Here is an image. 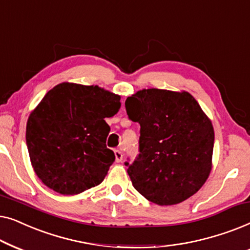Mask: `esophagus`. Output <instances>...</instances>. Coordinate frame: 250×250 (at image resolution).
<instances>
[{
	"label": "esophagus",
	"instance_id": "obj_1",
	"mask_svg": "<svg viewBox=\"0 0 250 250\" xmlns=\"http://www.w3.org/2000/svg\"><path fill=\"white\" fill-rule=\"evenodd\" d=\"M115 157H116V162L121 163L123 160V152L121 150H115Z\"/></svg>",
	"mask_w": 250,
	"mask_h": 250
}]
</instances>
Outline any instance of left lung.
<instances>
[{"mask_svg": "<svg viewBox=\"0 0 250 250\" xmlns=\"http://www.w3.org/2000/svg\"><path fill=\"white\" fill-rule=\"evenodd\" d=\"M139 123V155L125 162L133 187L153 204L168 206L193 196L211 169L214 128L188 92L148 88L125 101Z\"/></svg>", "mask_w": 250, "mask_h": 250, "instance_id": "left-lung-1", "label": "left lung"}]
</instances>
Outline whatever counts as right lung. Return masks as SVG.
I'll return each mask as SVG.
<instances>
[{
    "label": "right lung",
    "mask_w": 250,
    "mask_h": 250,
    "mask_svg": "<svg viewBox=\"0 0 250 250\" xmlns=\"http://www.w3.org/2000/svg\"><path fill=\"white\" fill-rule=\"evenodd\" d=\"M121 97L97 85L61 83L30 114L26 143L41 181L58 193L77 194L100 184L115 162L105 146L104 118L121 109Z\"/></svg>",
    "instance_id": "add662e5"
}]
</instances>
